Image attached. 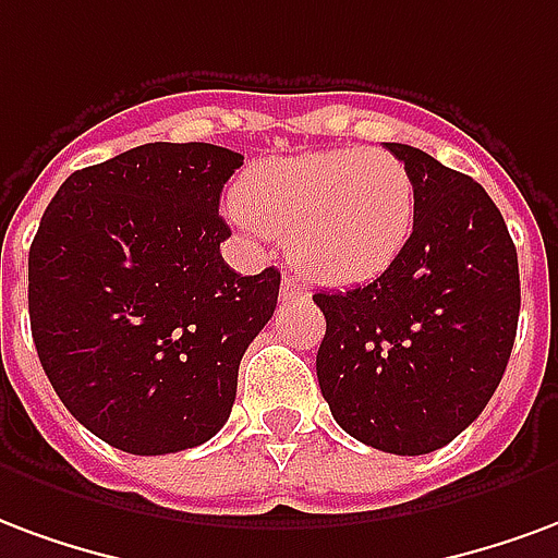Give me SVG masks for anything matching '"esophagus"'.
Here are the masks:
<instances>
[{"label":"esophagus","mask_w":558,"mask_h":558,"mask_svg":"<svg viewBox=\"0 0 558 558\" xmlns=\"http://www.w3.org/2000/svg\"><path fill=\"white\" fill-rule=\"evenodd\" d=\"M300 294H303L300 282H296L294 276H284V279H282V296H284V300H291V296H300Z\"/></svg>","instance_id":"obj_1"}]
</instances>
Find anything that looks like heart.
<instances>
[{
    "label": "heart",
    "mask_w": 558,
    "mask_h": 558,
    "mask_svg": "<svg viewBox=\"0 0 558 558\" xmlns=\"http://www.w3.org/2000/svg\"><path fill=\"white\" fill-rule=\"evenodd\" d=\"M231 217L282 238L288 258L320 284H360L392 267L416 226L408 166L368 148H332L252 166Z\"/></svg>",
    "instance_id": "b5f03b06"
}]
</instances>
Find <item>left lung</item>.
<instances>
[{"instance_id":"1","label":"left lung","mask_w":558,"mask_h":558,"mask_svg":"<svg viewBox=\"0 0 558 558\" xmlns=\"http://www.w3.org/2000/svg\"><path fill=\"white\" fill-rule=\"evenodd\" d=\"M416 184V226L389 270L312 300L327 318L320 396L351 437L428 454L470 428L506 374L520 315L518 250L473 178L398 142Z\"/></svg>"}]
</instances>
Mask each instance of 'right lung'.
I'll list each match as a JSON object with an SVG mask.
<instances>
[{"label":"right lung","mask_w":558,"mask_h":558,"mask_svg":"<svg viewBox=\"0 0 558 558\" xmlns=\"http://www.w3.org/2000/svg\"><path fill=\"white\" fill-rule=\"evenodd\" d=\"M238 150L148 142L73 172L28 250L38 360L71 416L130 454L210 440L274 318L279 270L240 276L219 193Z\"/></svg>","instance_id":"obj_1"}]
</instances>
